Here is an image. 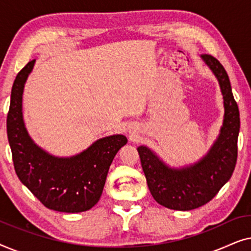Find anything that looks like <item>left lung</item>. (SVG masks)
<instances>
[{
	"label": "left lung",
	"instance_id": "1",
	"mask_svg": "<svg viewBox=\"0 0 251 251\" xmlns=\"http://www.w3.org/2000/svg\"><path fill=\"white\" fill-rule=\"evenodd\" d=\"M201 58L217 78L224 102L219 135L207 154L195 163L176 168L145 145L137 149L154 200L174 210L187 211L208 203L229 180L238 157L240 113L228 75L210 54H201Z\"/></svg>",
	"mask_w": 251,
	"mask_h": 251
}]
</instances>
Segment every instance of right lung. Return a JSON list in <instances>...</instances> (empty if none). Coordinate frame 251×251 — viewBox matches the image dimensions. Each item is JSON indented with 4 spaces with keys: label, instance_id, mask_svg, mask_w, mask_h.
<instances>
[{
    "label": "right lung",
    "instance_id": "obj_1",
    "mask_svg": "<svg viewBox=\"0 0 251 251\" xmlns=\"http://www.w3.org/2000/svg\"><path fill=\"white\" fill-rule=\"evenodd\" d=\"M35 59L13 82L6 132L13 166L20 181L46 205L61 212L91 209L101 197L109 166L128 139L123 135L102 137L73 156H54L30 138L23 115V94Z\"/></svg>",
    "mask_w": 251,
    "mask_h": 251
}]
</instances>
